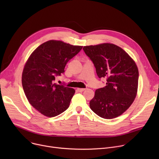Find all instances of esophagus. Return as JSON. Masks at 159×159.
I'll return each instance as SVG.
<instances>
[{"instance_id":"1","label":"esophagus","mask_w":159,"mask_h":159,"mask_svg":"<svg viewBox=\"0 0 159 159\" xmlns=\"http://www.w3.org/2000/svg\"><path fill=\"white\" fill-rule=\"evenodd\" d=\"M77 90L79 91V92H82V91H84L85 90L84 88H77Z\"/></svg>"}]
</instances>
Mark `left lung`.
Here are the masks:
<instances>
[{"label":"left lung","instance_id":"obj_1","mask_svg":"<svg viewBox=\"0 0 159 159\" xmlns=\"http://www.w3.org/2000/svg\"><path fill=\"white\" fill-rule=\"evenodd\" d=\"M98 77L106 86L96 89L89 106L102 118L111 119L126 111L137 96L139 70L135 62L119 46L111 43L84 46Z\"/></svg>","mask_w":159,"mask_h":159}]
</instances>
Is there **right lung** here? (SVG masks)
Returning <instances> with one entry per match:
<instances>
[{"instance_id":"add662e5","label":"right lung","mask_w":159,"mask_h":159,"mask_svg":"<svg viewBox=\"0 0 159 159\" xmlns=\"http://www.w3.org/2000/svg\"><path fill=\"white\" fill-rule=\"evenodd\" d=\"M82 46L50 40L37 47L24 67L22 84L30 104L48 117L60 115L69 107L73 88L54 83L65 66Z\"/></svg>"}]
</instances>
